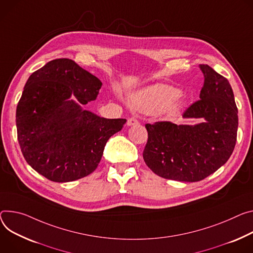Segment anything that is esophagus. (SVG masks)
<instances>
[{
	"label": "esophagus",
	"instance_id": "obj_1",
	"mask_svg": "<svg viewBox=\"0 0 253 253\" xmlns=\"http://www.w3.org/2000/svg\"><path fill=\"white\" fill-rule=\"evenodd\" d=\"M139 122L136 118H129L127 121V125L128 126H134V125H138Z\"/></svg>",
	"mask_w": 253,
	"mask_h": 253
}]
</instances>
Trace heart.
Instances as JSON below:
<instances>
[{
  "instance_id": "b5f03b06",
  "label": "heart",
  "mask_w": 253,
  "mask_h": 253,
  "mask_svg": "<svg viewBox=\"0 0 253 253\" xmlns=\"http://www.w3.org/2000/svg\"><path fill=\"white\" fill-rule=\"evenodd\" d=\"M180 91L169 84H154L145 87L132 97V105L135 109L144 113H164L173 115L181 109L183 101Z\"/></svg>"
}]
</instances>
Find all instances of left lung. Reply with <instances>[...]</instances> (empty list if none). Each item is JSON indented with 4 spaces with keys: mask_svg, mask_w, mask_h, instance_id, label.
<instances>
[{
    "mask_svg": "<svg viewBox=\"0 0 253 253\" xmlns=\"http://www.w3.org/2000/svg\"><path fill=\"white\" fill-rule=\"evenodd\" d=\"M204 85L200 100L182 114L202 119L196 125L169 121L146 124L143 150L146 166L157 175L179 181H199L214 173L231 156L237 139L238 110L228 80L208 64H200Z\"/></svg>",
    "mask_w": 253,
    "mask_h": 253,
    "instance_id": "1",
    "label": "left lung"
}]
</instances>
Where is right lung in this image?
<instances>
[{
  "label": "right lung",
  "mask_w": 253,
  "mask_h": 253,
  "mask_svg": "<svg viewBox=\"0 0 253 253\" xmlns=\"http://www.w3.org/2000/svg\"><path fill=\"white\" fill-rule=\"evenodd\" d=\"M101 86L97 77L68 58L51 60L29 77L17 106L16 126L23 156L34 170L67 182L97 169L107 141L126 123L82 108L97 99Z\"/></svg>",
  "instance_id": "add662e5"
}]
</instances>
